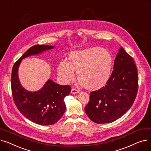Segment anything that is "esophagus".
<instances>
[{
	"label": "esophagus",
	"instance_id": "34e87169",
	"mask_svg": "<svg viewBox=\"0 0 151 151\" xmlns=\"http://www.w3.org/2000/svg\"><path fill=\"white\" fill-rule=\"evenodd\" d=\"M79 92H80V90L77 89H76V88H72V89H71V93H73V94L77 93H78Z\"/></svg>",
	"mask_w": 151,
	"mask_h": 151
}]
</instances>
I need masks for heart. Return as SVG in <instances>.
<instances>
[{
	"mask_svg": "<svg viewBox=\"0 0 151 151\" xmlns=\"http://www.w3.org/2000/svg\"><path fill=\"white\" fill-rule=\"evenodd\" d=\"M113 58L106 50L98 47L71 52L68 60H62L58 73L65 82L73 80L77 71L78 81L90 90H97L105 86L111 73Z\"/></svg>",
	"mask_w": 151,
	"mask_h": 151,
	"instance_id": "heart-1",
	"label": "heart"
}]
</instances>
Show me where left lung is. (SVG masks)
<instances>
[{"label": "left lung", "mask_w": 151, "mask_h": 151, "mask_svg": "<svg viewBox=\"0 0 151 151\" xmlns=\"http://www.w3.org/2000/svg\"><path fill=\"white\" fill-rule=\"evenodd\" d=\"M114 69L105 86L90 93L84 110L97 124L111 123L125 114L136 99L138 70L130 55L122 47L115 58Z\"/></svg>", "instance_id": "1"}]
</instances>
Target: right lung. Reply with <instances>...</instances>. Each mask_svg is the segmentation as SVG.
Here are the masks:
<instances>
[{
    "label": "right lung",
    "instance_id": "obj_1",
    "mask_svg": "<svg viewBox=\"0 0 151 151\" xmlns=\"http://www.w3.org/2000/svg\"><path fill=\"white\" fill-rule=\"evenodd\" d=\"M54 47L46 45L32 46L14 63L12 72V92L16 106L30 121L42 125L55 124L64 114L66 106L63 99L70 94L71 87L61 86L49 80L40 91L30 92L20 84L18 71L22 59Z\"/></svg>",
    "mask_w": 151,
    "mask_h": 151
}]
</instances>
